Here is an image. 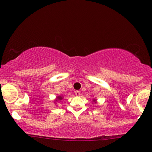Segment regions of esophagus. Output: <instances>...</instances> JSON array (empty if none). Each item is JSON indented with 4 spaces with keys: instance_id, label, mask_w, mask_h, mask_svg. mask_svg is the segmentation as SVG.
<instances>
[{
    "instance_id": "obj_1",
    "label": "esophagus",
    "mask_w": 152,
    "mask_h": 152,
    "mask_svg": "<svg viewBox=\"0 0 152 152\" xmlns=\"http://www.w3.org/2000/svg\"><path fill=\"white\" fill-rule=\"evenodd\" d=\"M80 91H75V94H76V96H80Z\"/></svg>"
}]
</instances>
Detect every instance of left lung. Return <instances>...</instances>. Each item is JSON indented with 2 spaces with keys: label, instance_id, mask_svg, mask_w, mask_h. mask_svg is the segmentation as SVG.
<instances>
[{
  "label": "left lung",
  "instance_id": "1",
  "mask_svg": "<svg viewBox=\"0 0 152 152\" xmlns=\"http://www.w3.org/2000/svg\"><path fill=\"white\" fill-rule=\"evenodd\" d=\"M94 102H95V100H94Z\"/></svg>",
  "mask_w": 152,
  "mask_h": 152
}]
</instances>
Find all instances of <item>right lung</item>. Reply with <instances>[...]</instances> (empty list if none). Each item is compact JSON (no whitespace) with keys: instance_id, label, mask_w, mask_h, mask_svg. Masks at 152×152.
<instances>
[{"instance_id":"1","label":"right lung","mask_w":152,"mask_h":152,"mask_svg":"<svg viewBox=\"0 0 152 152\" xmlns=\"http://www.w3.org/2000/svg\"><path fill=\"white\" fill-rule=\"evenodd\" d=\"M63 98L61 96H58L57 97V101H60V100H61Z\"/></svg>"}]
</instances>
